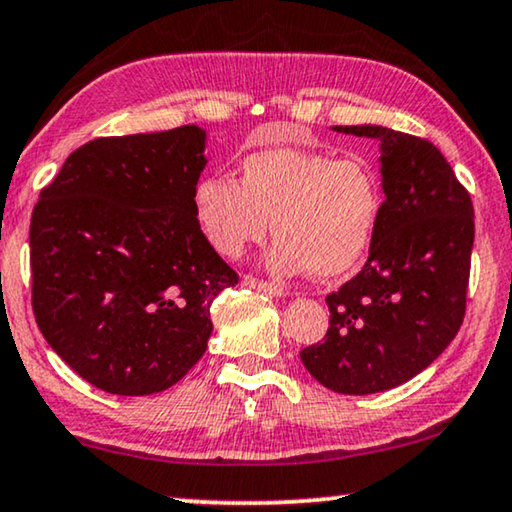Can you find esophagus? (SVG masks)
I'll return each instance as SVG.
<instances>
[{
    "label": "esophagus",
    "instance_id": "obj_1",
    "mask_svg": "<svg viewBox=\"0 0 512 512\" xmlns=\"http://www.w3.org/2000/svg\"><path fill=\"white\" fill-rule=\"evenodd\" d=\"M243 285L253 287V289H259V292L264 294H271V296H282L287 294V289L278 285V282H269V280H259V278H253V276H246L243 278Z\"/></svg>",
    "mask_w": 512,
    "mask_h": 512
}]
</instances>
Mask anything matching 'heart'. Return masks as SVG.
Wrapping results in <instances>:
<instances>
[{
  "instance_id": "b5f03b06",
  "label": "heart",
  "mask_w": 512,
  "mask_h": 512,
  "mask_svg": "<svg viewBox=\"0 0 512 512\" xmlns=\"http://www.w3.org/2000/svg\"><path fill=\"white\" fill-rule=\"evenodd\" d=\"M384 209L375 165L363 156L271 147L248 154L239 183L204 177L193 188V216L204 241L239 257L262 241L273 218V269L315 278L345 276L372 246Z\"/></svg>"
}]
</instances>
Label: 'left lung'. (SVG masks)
<instances>
[{
    "label": "left lung",
    "instance_id": "1",
    "mask_svg": "<svg viewBox=\"0 0 512 512\" xmlns=\"http://www.w3.org/2000/svg\"><path fill=\"white\" fill-rule=\"evenodd\" d=\"M333 131L379 140L386 200L368 262L326 296L329 331L301 349V361L335 393L370 395L416 377L460 331L474 204L423 137L370 124Z\"/></svg>",
    "mask_w": 512,
    "mask_h": 512
}]
</instances>
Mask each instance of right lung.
Returning <instances> with one entry per match:
<instances>
[{
	"label": "right lung",
	"mask_w": 512,
	"mask_h": 512,
	"mask_svg": "<svg viewBox=\"0 0 512 512\" xmlns=\"http://www.w3.org/2000/svg\"><path fill=\"white\" fill-rule=\"evenodd\" d=\"M207 133L98 137L41 190L29 227L32 308L48 345L114 395H151L207 352L211 303L239 282L200 232Z\"/></svg>",
	"instance_id": "1"
}]
</instances>
